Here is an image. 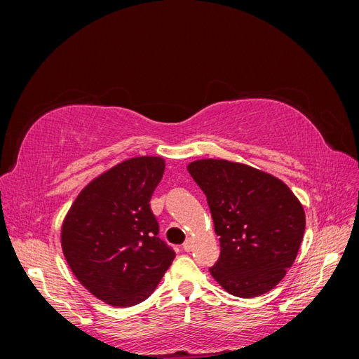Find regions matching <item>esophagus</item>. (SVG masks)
Wrapping results in <instances>:
<instances>
[{
    "label": "esophagus",
    "instance_id": "obj_1",
    "mask_svg": "<svg viewBox=\"0 0 359 359\" xmlns=\"http://www.w3.org/2000/svg\"><path fill=\"white\" fill-rule=\"evenodd\" d=\"M182 248H184V252H191V248H193V241L190 240V238H189V240H186V243L182 244Z\"/></svg>",
    "mask_w": 359,
    "mask_h": 359
}]
</instances>
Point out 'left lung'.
Here are the masks:
<instances>
[{"mask_svg": "<svg viewBox=\"0 0 359 359\" xmlns=\"http://www.w3.org/2000/svg\"><path fill=\"white\" fill-rule=\"evenodd\" d=\"M187 170L205 193L220 236L211 276L233 297L253 298L280 283L306 229L302 205L283 181L227 160H198Z\"/></svg>", "mask_w": 359, "mask_h": 359, "instance_id": "left-lung-1", "label": "left lung"}]
</instances>
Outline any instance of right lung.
<instances>
[{"label":"right lung","instance_id":"right-lung-1","mask_svg":"<svg viewBox=\"0 0 359 359\" xmlns=\"http://www.w3.org/2000/svg\"><path fill=\"white\" fill-rule=\"evenodd\" d=\"M163 172L160 157L119 163L81 191L64 220L61 245L73 274L111 306L145 301L175 259L149 205Z\"/></svg>","mask_w":359,"mask_h":359}]
</instances>
